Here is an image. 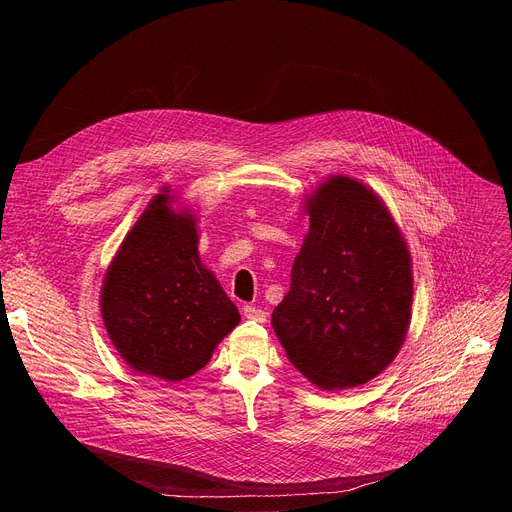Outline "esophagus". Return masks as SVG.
<instances>
[{"label":"esophagus","instance_id":"esophagus-1","mask_svg":"<svg viewBox=\"0 0 512 512\" xmlns=\"http://www.w3.org/2000/svg\"><path fill=\"white\" fill-rule=\"evenodd\" d=\"M243 316L247 320H255V322H265V318H267V314L261 308H257V306H245L243 308Z\"/></svg>","mask_w":512,"mask_h":512}]
</instances>
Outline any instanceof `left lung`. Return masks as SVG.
<instances>
[{
	"label": "left lung",
	"instance_id": "8db88e82",
	"mask_svg": "<svg viewBox=\"0 0 512 512\" xmlns=\"http://www.w3.org/2000/svg\"><path fill=\"white\" fill-rule=\"evenodd\" d=\"M304 204L310 231L271 324L308 381L352 389L381 375L403 346L411 255L385 202L356 178L332 176Z\"/></svg>",
	"mask_w": 512,
	"mask_h": 512
}]
</instances>
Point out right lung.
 I'll return each mask as SVG.
<instances>
[{"label":"right lung","instance_id":"1","mask_svg":"<svg viewBox=\"0 0 512 512\" xmlns=\"http://www.w3.org/2000/svg\"><path fill=\"white\" fill-rule=\"evenodd\" d=\"M162 188L125 235L101 287V316L119 356L176 383L198 373L239 310L198 255L196 216Z\"/></svg>","mask_w":512,"mask_h":512}]
</instances>
